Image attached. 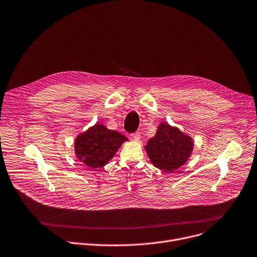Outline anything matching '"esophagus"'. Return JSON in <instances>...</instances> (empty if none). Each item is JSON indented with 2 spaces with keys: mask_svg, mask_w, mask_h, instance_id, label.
Returning a JSON list of instances; mask_svg holds the SVG:
<instances>
[{
  "mask_svg": "<svg viewBox=\"0 0 257 257\" xmlns=\"http://www.w3.org/2000/svg\"><path fill=\"white\" fill-rule=\"evenodd\" d=\"M131 137L134 139V141L138 142L139 139H141V133H139V132H135V133H132V134H131Z\"/></svg>",
  "mask_w": 257,
  "mask_h": 257,
  "instance_id": "1",
  "label": "esophagus"
}]
</instances>
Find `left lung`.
<instances>
[{
    "mask_svg": "<svg viewBox=\"0 0 257 257\" xmlns=\"http://www.w3.org/2000/svg\"><path fill=\"white\" fill-rule=\"evenodd\" d=\"M155 167L172 172L182 166L192 155L193 139L179 129L162 122L156 135L145 147Z\"/></svg>",
    "mask_w": 257,
    "mask_h": 257,
    "instance_id": "left-lung-1",
    "label": "left lung"
}]
</instances>
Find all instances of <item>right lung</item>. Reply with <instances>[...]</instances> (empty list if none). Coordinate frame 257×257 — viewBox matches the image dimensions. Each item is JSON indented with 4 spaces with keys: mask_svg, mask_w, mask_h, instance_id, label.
Here are the masks:
<instances>
[{
    "mask_svg": "<svg viewBox=\"0 0 257 257\" xmlns=\"http://www.w3.org/2000/svg\"><path fill=\"white\" fill-rule=\"evenodd\" d=\"M128 138L116 131L107 129L101 124H95L86 132L77 136L75 153L79 161L92 169L103 167L112 159Z\"/></svg>",
    "mask_w": 257,
    "mask_h": 257,
    "instance_id": "obj_1",
    "label": "right lung"
}]
</instances>
